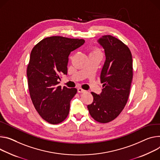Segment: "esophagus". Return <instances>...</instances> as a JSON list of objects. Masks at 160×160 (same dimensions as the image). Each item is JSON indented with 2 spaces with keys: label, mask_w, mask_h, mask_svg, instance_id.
Instances as JSON below:
<instances>
[{
  "label": "esophagus",
  "mask_w": 160,
  "mask_h": 160,
  "mask_svg": "<svg viewBox=\"0 0 160 160\" xmlns=\"http://www.w3.org/2000/svg\"><path fill=\"white\" fill-rule=\"evenodd\" d=\"M77 91H78V92H79V93H82V92H84L85 91V90H83V89H82V88H78V89H77Z\"/></svg>",
  "instance_id": "esophagus-1"
}]
</instances>
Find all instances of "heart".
I'll use <instances>...</instances> for the list:
<instances>
[{
    "label": "heart",
    "mask_w": 160,
    "mask_h": 160,
    "mask_svg": "<svg viewBox=\"0 0 160 160\" xmlns=\"http://www.w3.org/2000/svg\"><path fill=\"white\" fill-rule=\"evenodd\" d=\"M98 53H100V52H99L98 48H97L96 47H93V48H92L91 49L90 55H92V54H98Z\"/></svg>",
    "instance_id": "1"
}]
</instances>
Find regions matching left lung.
<instances>
[{"label":"left lung","mask_w":160,"mask_h":160,"mask_svg":"<svg viewBox=\"0 0 160 160\" xmlns=\"http://www.w3.org/2000/svg\"><path fill=\"white\" fill-rule=\"evenodd\" d=\"M98 42L105 50L106 61L100 79L102 92H91L93 101L88 108L91 117L100 123L114 120L124 109L133 78V59L129 48L121 40L105 35Z\"/></svg>","instance_id":"1"}]
</instances>
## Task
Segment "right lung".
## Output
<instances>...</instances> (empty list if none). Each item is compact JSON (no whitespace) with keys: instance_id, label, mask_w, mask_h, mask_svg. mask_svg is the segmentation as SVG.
<instances>
[{"instance_id":"add662e5","label":"right lung","mask_w":160,"mask_h":160,"mask_svg":"<svg viewBox=\"0 0 160 160\" xmlns=\"http://www.w3.org/2000/svg\"><path fill=\"white\" fill-rule=\"evenodd\" d=\"M84 42L83 39L52 36L42 39L31 51L27 68L28 91L36 110L50 124L62 122L69 114L77 89L62 88L59 79L67 75L71 52Z\"/></svg>"}]
</instances>
